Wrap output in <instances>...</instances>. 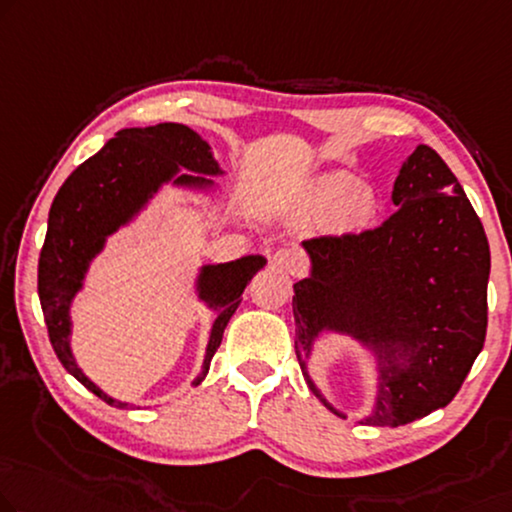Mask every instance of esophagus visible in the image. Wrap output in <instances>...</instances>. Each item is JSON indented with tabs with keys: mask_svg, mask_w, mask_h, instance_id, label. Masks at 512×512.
<instances>
[{
	"mask_svg": "<svg viewBox=\"0 0 512 512\" xmlns=\"http://www.w3.org/2000/svg\"><path fill=\"white\" fill-rule=\"evenodd\" d=\"M273 262H276L280 269H285L289 273H299L303 266H305V259H303V255L296 248H282V250H278L276 257H273Z\"/></svg>",
	"mask_w": 512,
	"mask_h": 512,
	"instance_id": "1",
	"label": "esophagus"
}]
</instances>
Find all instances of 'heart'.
<instances>
[{
    "label": "heart",
    "mask_w": 512,
    "mask_h": 512,
    "mask_svg": "<svg viewBox=\"0 0 512 512\" xmlns=\"http://www.w3.org/2000/svg\"><path fill=\"white\" fill-rule=\"evenodd\" d=\"M352 177L349 174H326L312 188V202L319 207H329L335 200V220L342 227H361L372 216V197L368 190L352 188Z\"/></svg>",
    "instance_id": "1"
}]
</instances>
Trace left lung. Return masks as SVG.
<instances>
[{
  "mask_svg": "<svg viewBox=\"0 0 512 512\" xmlns=\"http://www.w3.org/2000/svg\"><path fill=\"white\" fill-rule=\"evenodd\" d=\"M393 204L372 230L305 239L312 276L296 282L292 301L299 358L324 326L381 349L377 409L368 418L381 427L411 423L455 398L483 349L490 278L483 223L437 151L418 144ZM395 344L410 354L400 366ZM310 388L338 414L312 381Z\"/></svg>",
  "mask_w": 512,
  "mask_h": 512,
  "instance_id": "obj_1",
  "label": "left lung"
}]
</instances>
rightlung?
Instances as JSON below:
<instances>
[{"label":"right lung","mask_w":512,"mask_h":512,"mask_svg":"<svg viewBox=\"0 0 512 512\" xmlns=\"http://www.w3.org/2000/svg\"><path fill=\"white\" fill-rule=\"evenodd\" d=\"M177 165L193 172L216 174L218 165L211 158L207 142L188 126L158 124L147 128H126L105 144L96 156L85 160L59 188L50 207L48 234L38 257V299H41L45 326L61 365L112 407L128 409L91 384L75 365L68 349V303L82 285L89 259L101 250L105 236L112 234L154 190L177 172ZM181 183H202V177L179 174ZM262 257H241L230 264L207 266L202 273V296L220 310L213 324L202 375L223 342L225 326L239 308L241 294Z\"/></svg>","instance_id":"obj_1"}]
</instances>
